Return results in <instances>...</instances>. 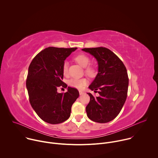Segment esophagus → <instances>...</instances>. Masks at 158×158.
Here are the masks:
<instances>
[{
    "label": "esophagus",
    "instance_id": "obj_1",
    "mask_svg": "<svg viewBox=\"0 0 158 158\" xmlns=\"http://www.w3.org/2000/svg\"><path fill=\"white\" fill-rule=\"evenodd\" d=\"M79 94L80 95H82L84 94V92H82V91H79Z\"/></svg>",
    "mask_w": 158,
    "mask_h": 158
}]
</instances>
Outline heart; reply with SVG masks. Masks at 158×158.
Segmentation results:
<instances>
[{
  "label": "heart",
  "instance_id": "heart-1",
  "mask_svg": "<svg viewBox=\"0 0 158 158\" xmlns=\"http://www.w3.org/2000/svg\"><path fill=\"white\" fill-rule=\"evenodd\" d=\"M75 60L83 67H85V72L90 76H93L96 74V69L92 66H88L91 62V59L89 57L85 54H79L75 57ZM62 72L64 75H67L68 73V62L65 61L62 66ZM69 85L71 87L77 88L79 89H83L87 84L88 81L85 78L77 79L73 78L69 81Z\"/></svg>",
  "mask_w": 158,
  "mask_h": 158
}]
</instances>
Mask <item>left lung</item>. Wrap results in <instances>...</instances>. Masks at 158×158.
<instances>
[{"label": "left lung", "mask_w": 158, "mask_h": 158, "mask_svg": "<svg viewBox=\"0 0 158 158\" xmlns=\"http://www.w3.org/2000/svg\"><path fill=\"white\" fill-rule=\"evenodd\" d=\"M82 51L93 56L98 64V73L89 88L98 92L99 96L95 98L87 93L90 101L85 107L87 116L94 122L108 123L119 114L126 100L129 84L126 68L109 49L100 47Z\"/></svg>", "instance_id": "left-lung-1"}]
</instances>
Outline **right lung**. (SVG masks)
Instances as JSON below:
<instances>
[{
    "label": "right lung",
    "instance_id": "obj_1",
    "mask_svg": "<svg viewBox=\"0 0 158 158\" xmlns=\"http://www.w3.org/2000/svg\"><path fill=\"white\" fill-rule=\"evenodd\" d=\"M76 49L48 48L36 55L29 67L26 87L30 103L39 117L48 123L56 124L68 119L79 96L77 89L71 87L65 94L56 91L58 86H67L62 82V66Z\"/></svg>",
    "mask_w": 158,
    "mask_h": 158
}]
</instances>
